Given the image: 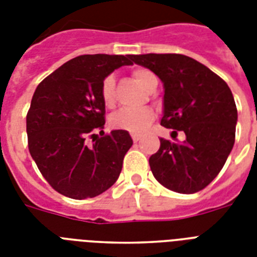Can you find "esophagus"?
I'll return each mask as SVG.
<instances>
[{
	"mask_svg": "<svg viewBox=\"0 0 257 257\" xmlns=\"http://www.w3.org/2000/svg\"><path fill=\"white\" fill-rule=\"evenodd\" d=\"M140 139H141L140 135H137V133H132V140L135 141V143H137V141L140 140Z\"/></svg>",
	"mask_w": 257,
	"mask_h": 257,
	"instance_id": "1",
	"label": "esophagus"
}]
</instances>
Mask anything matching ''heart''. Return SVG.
<instances>
[{
  "instance_id": "1",
  "label": "heart",
  "mask_w": 257,
  "mask_h": 257,
  "mask_svg": "<svg viewBox=\"0 0 257 257\" xmlns=\"http://www.w3.org/2000/svg\"><path fill=\"white\" fill-rule=\"evenodd\" d=\"M133 77L144 89H147L152 78H156L151 70L143 69V68L135 70ZM101 98L108 108H112L116 102L114 77L113 76H108V77L104 78L102 85H101ZM153 118H155V113L151 108L136 109V110L122 109L110 117V125L116 129H122V131H128V132L132 133H140L152 122Z\"/></svg>"
}]
</instances>
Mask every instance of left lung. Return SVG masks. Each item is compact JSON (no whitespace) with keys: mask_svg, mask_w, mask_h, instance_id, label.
<instances>
[{"mask_svg":"<svg viewBox=\"0 0 257 257\" xmlns=\"http://www.w3.org/2000/svg\"><path fill=\"white\" fill-rule=\"evenodd\" d=\"M135 64L152 70L164 86L161 125L181 131L184 141L160 139L149 157L155 179L173 192L195 193L225 164L235 144L237 109L227 82L184 54H136ZM176 139V137H173Z\"/></svg>","mask_w":257,"mask_h":257,"instance_id":"left-lung-1","label":"left lung"}]
</instances>
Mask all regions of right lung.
<instances>
[{
    "label": "right lung",
    "mask_w": 257,
    "mask_h": 257,
    "mask_svg": "<svg viewBox=\"0 0 257 257\" xmlns=\"http://www.w3.org/2000/svg\"><path fill=\"white\" fill-rule=\"evenodd\" d=\"M133 65L132 54H84L38 84L26 116L30 156L53 189L70 199L96 197L120 176L133 140L128 131H100L105 124L101 85L114 69Z\"/></svg>",
    "instance_id": "obj_1"
}]
</instances>
